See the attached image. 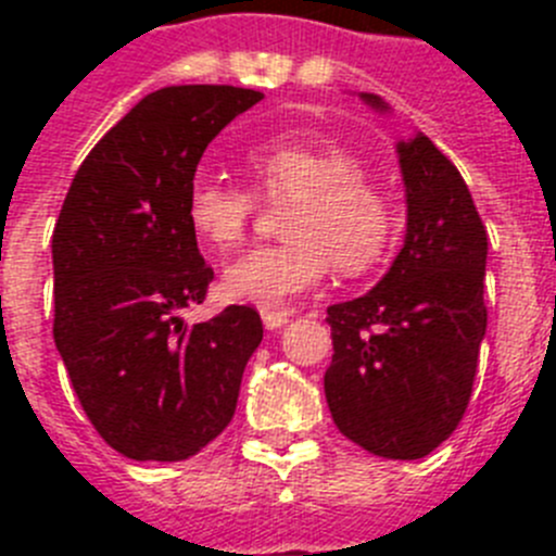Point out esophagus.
Segmentation results:
<instances>
[{
  "mask_svg": "<svg viewBox=\"0 0 556 556\" xmlns=\"http://www.w3.org/2000/svg\"><path fill=\"white\" fill-rule=\"evenodd\" d=\"M289 317H292V312H287V308H264L262 312V320L267 328L287 326Z\"/></svg>",
  "mask_w": 556,
  "mask_h": 556,
  "instance_id": "34e87169",
  "label": "esophagus"
}]
</instances>
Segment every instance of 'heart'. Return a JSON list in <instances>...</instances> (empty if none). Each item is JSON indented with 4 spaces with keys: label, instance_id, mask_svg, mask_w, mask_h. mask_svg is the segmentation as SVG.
Here are the masks:
<instances>
[{
    "label": "heart",
    "instance_id": "1",
    "mask_svg": "<svg viewBox=\"0 0 556 556\" xmlns=\"http://www.w3.org/2000/svg\"><path fill=\"white\" fill-rule=\"evenodd\" d=\"M248 166L258 194L292 205L283 217L287 242L248 250L225 269L223 292L230 301L278 308L317 287L331 264L342 275H358L384 255L392 236L384 191L326 136H273L248 152ZM255 211V191L228 180L200 175L186 191L191 230L219 253L244 242Z\"/></svg>",
    "mask_w": 556,
    "mask_h": 556
}]
</instances>
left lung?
Masks as SVG:
<instances>
[{
	"label": "left lung",
	"mask_w": 556,
	"mask_h": 556,
	"mask_svg": "<svg viewBox=\"0 0 556 556\" xmlns=\"http://www.w3.org/2000/svg\"><path fill=\"white\" fill-rule=\"evenodd\" d=\"M384 108L376 94H362ZM406 239L390 273L328 306L326 401L348 440L384 459H420L448 440L473 392L484 331L488 230L459 169L417 132L397 144Z\"/></svg>",
	"instance_id": "8db88e82"
}]
</instances>
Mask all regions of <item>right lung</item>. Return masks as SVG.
<instances>
[{
    "label": "right lung",
    "mask_w": 556,
    "mask_h": 556,
    "mask_svg": "<svg viewBox=\"0 0 556 556\" xmlns=\"http://www.w3.org/2000/svg\"><path fill=\"white\" fill-rule=\"evenodd\" d=\"M262 91L169 86L147 94L88 152L52 230L55 345L97 434L136 462H180L236 412L258 312L228 306L208 323L214 269L186 217V191L211 139Z\"/></svg>",
    "instance_id": "1"
}]
</instances>
